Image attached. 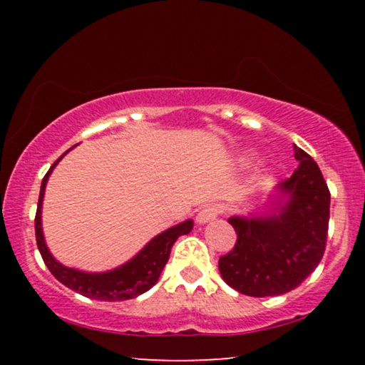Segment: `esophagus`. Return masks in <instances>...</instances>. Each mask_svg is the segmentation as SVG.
Wrapping results in <instances>:
<instances>
[{
    "label": "esophagus",
    "instance_id": "1",
    "mask_svg": "<svg viewBox=\"0 0 365 365\" xmlns=\"http://www.w3.org/2000/svg\"><path fill=\"white\" fill-rule=\"evenodd\" d=\"M219 214H221V209H219L216 204H207V206H204L201 211L197 212L196 219L199 224H204V222L212 221V219H216Z\"/></svg>",
    "mask_w": 365,
    "mask_h": 365
}]
</instances>
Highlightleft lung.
<instances>
[{
	"mask_svg": "<svg viewBox=\"0 0 365 365\" xmlns=\"http://www.w3.org/2000/svg\"><path fill=\"white\" fill-rule=\"evenodd\" d=\"M299 166L279 184L286 202L267 217H231L232 251L219 257L224 281L252 297L281 296L319 266L326 251L331 192L317 163L294 146Z\"/></svg>",
	"mask_w": 365,
	"mask_h": 365,
	"instance_id": "obj_1",
	"label": "left lung"
}]
</instances>
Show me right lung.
<instances>
[{
  "mask_svg": "<svg viewBox=\"0 0 365 365\" xmlns=\"http://www.w3.org/2000/svg\"><path fill=\"white\" fill-rule=\"evenodd\" d=\"M59 159H56V163L49 168L46 176L43 178L41 189H39L36 217H34L36 244L39 252H41L44 264H46V267L49 269V272H51L59 282L64 284V286L73 289L74 292L81 294L84 297L98 299V301H128V299H134L149 291V289L158 282L159 276H161L163 269L166 266L169 259V254H171L173 244L176 242V239L179 236L191 232L192 221H184L181 224H178V226L168 229V231H164L163 234H159V236L154 237L136 257H133L131 261L126 262L121 267L114 269V271L103 274H89L76 271V269L64 267L63 264H59L56 259L51 256V252L48 251L41 229V204L44 196V187H46L49 174H51L53 168L56 166Z\"/></svg>",
  "mask_w": 365,
  "mask_h": 365,
  "instance_id": "1",
  "label": "right lung"
}]
</instances>
